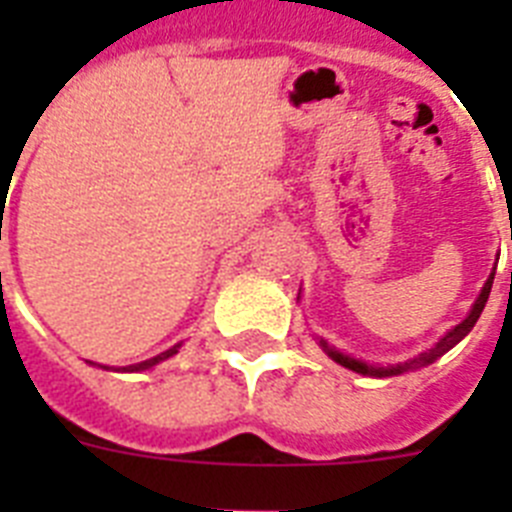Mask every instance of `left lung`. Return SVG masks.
I'll return each instance as SVG.
<instances>
[{
    "mask_svg": "<svg viewBox=\"0 0 512 512\" xmlns=\"http://www.w3.org/2000/svg\"><path fill=\"white\" fill-rule=\"evenodd\" d=\"M510 238H512V233H510ZM492 282H495V269H492V274H490V277H487L485 287H482V292H479V297H477V300H474L472 310L467 312V318L461 320L459 325H454V328H451L449 333H446V336L438 338L436 346L425 348L423 354L413 356V359H408V361H400V364H387V366H382V364H366V361L354 359V356H348V354H343V351H338L336 346H330V343L325 341V338L315 336V341H318V346L323 348V351L330 356V359L336 361V364L346 366V369H351V372L364 374V377H377V379H384V377H400V374L415 372V369H423V366L433 364V361L441 359V356L446 354V351H451V348H454L456 343L461 341V338L467 336L469 330L474 328V323H477V320H479V315H482V310H485L487 297H490ZM297 300H300V297H297Z\"/></svg>",
    "mask_w": 512,
    "mask_h": 512,
    "instance_id": "obj_1",
    "label": "left lung"
}]
</instances>
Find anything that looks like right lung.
<instances>
[{
    "label": "right lung",
    "instance_id": "obj_1",
    "mask_svg": "<svg viewBox=\"0 0 512 512\" xmlns=\"http://www.w3.org/2000/svg\"><path fill=\"white\" fill-rule=\"evenodd\" d=\"M179 348H182V343H176V346L166 348L164 354H158V356H153V359H146V361H140V364H130V366H122L120 372H146V369H151V366L161 364V361H166V359H171V356H174V354H179ZM99 366H102V364H99ZM102 369H110V366H102Z\"/></svg>",
    "mask_w": 512,
    "mask_h": 512
}]
</instances>
